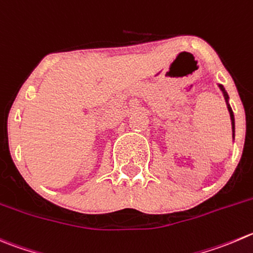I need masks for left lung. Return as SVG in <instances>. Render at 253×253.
<instances>
[{
    "instance_id": "left-lung-1",
    "label": "left lung",
    "mask_w": 253,
    "mask_h": 253,
    "mask_svg": "<svg viewBox=\"0 0 253 253\" xmlns=\"http://www.w3.org/2000/svg\"><path fill=\"white\" fill-rule=\"evenodd\" d=\"M220 87H221L222 92H224V95H225V99L227 100V94H226V91H225L224 86H221V85H220ZM229 111H230V116H231V121H232V128H235V127H234V114H232V110H231V107H230V106H229Z\"/></svg>"
}]
</instances>
